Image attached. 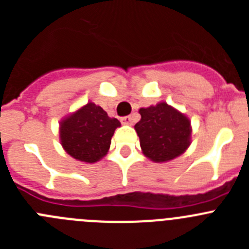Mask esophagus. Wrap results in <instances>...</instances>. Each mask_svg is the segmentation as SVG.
<instances>
[{
    "label": "esophagus",
    "mask_w": 249,
    "mask_h": 249,
    "mask_svg": "<svg viewBox=\"0 0 249 249\" xmlns=\"http://www.w3.org/2000/svg\"><path fill=\"white\" fill-rule=\"evenodd\" d=\"M121 122H122L123 124H131L132 117H131V116H124V117L121 118Z\"/></svg>",
    "instance_id": "1"
}]
</instances>
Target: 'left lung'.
Listing matches in <instances>:
<instances>
[{"mask_svg":"<svg viewBox=\"0 0 249 249\" xmlns=\"http://www.w3.org/2000/svg\"><path fill=\"white\" fill-rule=\"evenodd\" d=\"M141 120L135 129L146 157L167 162L181 156L191 144V121L166 102L140 108Z\"/></svg>","mask_w":249,"mask_h":249,"instance_id":"left-lung-1","label":"left lung"}]
</instances>
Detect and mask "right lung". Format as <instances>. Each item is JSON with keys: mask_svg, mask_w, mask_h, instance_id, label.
Wrapping results in <instances>:
<instances>
[{"mask_svg": "<svg viewBox=\"0 0 249 249\" xmlns=\"http://www.w3.org/2000/svg\"><path fill=\"white\" fill-rule=\"evenodd\" d=\"M120 126L117 118L108 117L100 106L89 102L61 121L59 140L74 160L94 163L107 155L112 136Z\"/></svg>", "mask_w": 249, "mask_h": 249, "instance_id": "1", "label": "right lung"}]
</instances>
